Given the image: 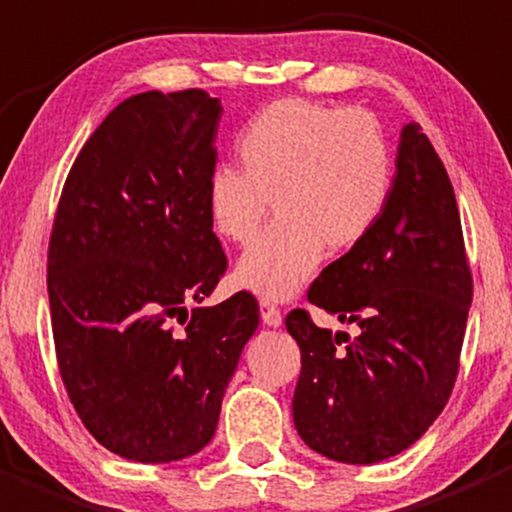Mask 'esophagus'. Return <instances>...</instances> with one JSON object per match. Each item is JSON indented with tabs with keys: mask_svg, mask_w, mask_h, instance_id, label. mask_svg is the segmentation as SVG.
Returning a JSON list of instances; mask_svg holds the SVG:
<instances>
[{
	"mask_svg": "<svg viewBox=\"0 0 512 512\" xmlns=\"http://www.w3.org/2000/svg\"><path fill=\"white\" fill-rule=\"evenodd\" d=\"M260 312H262V322H265L267 327H280L282 324V312L275 307V304L267 302V299H262L260 302Z\"/></svg>",
	"mask_w": 512,
	"mask_h": 512,
	"instance_id": "obj_1",
	"label": "esophagus"
}]
</instances>
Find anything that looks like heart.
I'll use <instances>...</instances> for the list:
<instances>
[{
  "instance_id": "obj_1",
  "label": "heart",
  "mask_w": 512,
  "mask_h": 512,
  "mask_svg": "<svg viewBox=\"0 0 512 512\" xmlns=\"http://www.w3.org/2000/svg\"><path fill=\"white\" fill-rule=\"evenodd\" d=\"M242 170L218 165L208 213L232 245H250L270 213L277 223L237 262L235 280L265 299H287L312 277L324 250L347 252L384 215L394 156L369 113L277 101L257 113L237 143Z\"/></svg>"
}]
</instances>
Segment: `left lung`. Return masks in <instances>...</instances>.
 <instances>
[{
    "label": "left lung",
    "instance_id": "obj_1",
    "mask_svg": "<svg viewBox=\"0 0 512 512\" xmlns=\"http://www.w3.org/2000/svg\"><path fill=\"white\" fill-rule=\"evenodd\" d=\"M307 297L359 329L332 334L304 309L287 314L302 352L292 399L302 441L352 466L406 451L451 396L473 299L456 193L418 123L401 128L379 223Z\"/></svg>",
    "mask_w": 512,
    "mask_h": 512
}]
</instances>
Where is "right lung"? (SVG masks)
I'll list each match as a JSON object with an SVG mask.
<instances>
[{"mask_svg": "<svg viewBox=\"0 0 512 512\" xmlns=\"http://www.w3.org/2000/svg\"><path fill=\"white\" fill-rule=\"evenodd\" d=\"M220 116L200 89L126 98L61 190L46 265L56 359L91 436L128 461L208 446L260 324L250 292L188 312L227 267L205 200Z\"/></svg>", "mask_w": 512, "mask_h": 512, "instance_id": "obj_1", "label": "right lung"}]
</instances>
